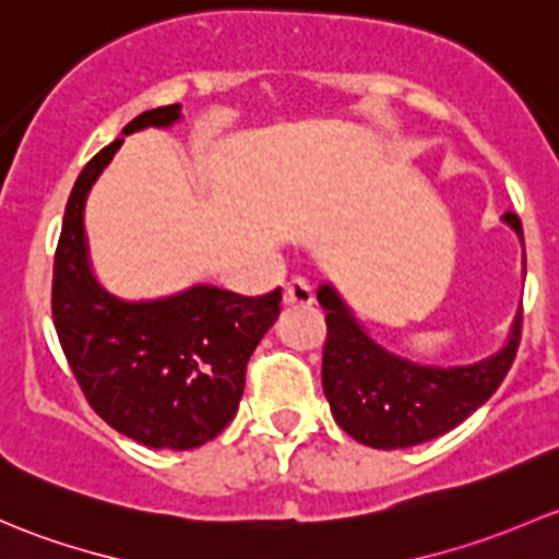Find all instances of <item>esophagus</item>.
I'll list each match as a JSON object with an SVG mask.
<instances>
[{
    "label": "esophagus",
    "instance_id": "34e87169",
    "mask_svg": "<svg viewBox=\"0 0 559 559\" xmlns=\"http://www.w3.org/2000/svg\"><path fill=\"white\" fill-rule=\"evenodd\" d=\"M282 304L285 307H309L312 304V287H309V282L301 277L287 282L285 290H282Z\"/></svg>",
    "mask_w": 559,
    "mask_h": 559
}]
</instances>
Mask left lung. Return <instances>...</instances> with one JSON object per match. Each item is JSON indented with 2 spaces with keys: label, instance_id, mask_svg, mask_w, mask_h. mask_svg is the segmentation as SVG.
Listing matches in <instances>:
<instances>
[{
  "label": "left lung",
  "instance_id": "1",
  "mask_svg": "<svg viewBox=\"0 0 559 559\" xmlns=\"http://www.w3.org/2000/svg\"><path fill=\"white\" fill-rule=\"evenodd\" d=\"M500 221L520 237L525 274L520 217L506 212ZM318 301L328 322L322 390L331 414L355 441L373 450L417 447L457 428L490 401L520 344L522 307L498 353L463 366L419 364L377 342L333 282L318 287Z\"/></svg>",
  "mask_w": 559,
  "mask_h": 559
}]
</instances>
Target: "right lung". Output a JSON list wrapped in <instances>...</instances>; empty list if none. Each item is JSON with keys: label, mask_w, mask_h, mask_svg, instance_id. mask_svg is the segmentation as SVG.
<instances>
[{"label": "right lung", "mask_w": 559, "mask_h": 559, "mask_svg": "<svg viewBox=\"0 0 559 559\" xmlns=\"http://www.w3.org/2000/svg\"><path fill=\"white\" fill-rule=\"evenodd\" d=\"M180 120V105L147 109L83 166L53 261L56 333L88 404L118 433L177 452L206 444L231 423L247 360L280 318L282 301V290L241 298L204 282L131 301L96 277L85 237L91 188L123 136Z\"/></svg>", "instance_id": "right-lung-1"}]
</instances>
